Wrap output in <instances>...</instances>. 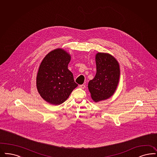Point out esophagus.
I'll list each match as a JSON object with an SVG mask.
<instances>
[{"label": "esophagus", "mask_w": 157, "mask_h": 157, "mask_svg": "<svg viewBox=\"0 0 157 157\" xmlns=\"http://www.w3.org/2000/svg\"><path fill=\"white\" fill-rule=\"evenodd\" d=\"M79 88H82V89H84V88H85V85H84V84H81V85H80V86H79Z\"/></svg>", "instance_id": "esophagus-1"}]
</instances>
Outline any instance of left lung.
<instances>
[{
	"mask_svg": "<svg viewBox=\"0 0 157 157\" xmlns=\"http://www.w3.org/2000/svg\"><path fill=\"white\" fill-rule=\"evenodd\" d=\"M97 73L88 82V89L95 102L110 98L115 92L119 77V65L116 59L104 53H98L95 57Z\"/></svg>",
	"mask_w": 157,
	"mask_h": 157,
	"instance_id": "8db88e82",
	"label": "left lung"
}]
</instances>
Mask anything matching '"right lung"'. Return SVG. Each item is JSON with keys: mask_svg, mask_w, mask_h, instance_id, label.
Here are the masks:
<instances>
[{"mask_svg": "<svg viewBox=\"0 0 157 157\" xmlns=\"http://www.w3.org/2000/svg\"><path fill=\"white\" fill-rule=\"evenodd\" d=\"M70 56L63 49L49 53L42 61L36 77V87L42 98L51 104L60 105L77 87L67 66Z\"/></svg>", "mask_w": 157, "mask_h": 157, "instance_id": "right-lung-1", "label": "right lung"}]
</instances>
